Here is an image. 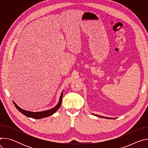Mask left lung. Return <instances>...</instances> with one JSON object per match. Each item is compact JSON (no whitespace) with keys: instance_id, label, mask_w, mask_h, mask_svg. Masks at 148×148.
Instances as JSON below:
<instances>
[{"instance_id":"8db88e82","label":"left lung","mask_w":148,"mask_h":148,"mask_svg":"<svg viewBox=\"0 0 148 148\" xmlns=\"http://www.w3.org/2000/svg\"><path fill=\"white\" fill-rule=\"evenodd\" d=\"M95 116H98V117H100V118H106V119H113L112 118H108V117H105V116H100V115H96V114H94Z\"/></svg>"}]
</instances>
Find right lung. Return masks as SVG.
Instances as JSON below:
<instances>
[{
	"label": "right lung",
	"mask_w": 148,
	"mask_h": 148,
	"mask_svg": "<svg viewBox=\"0 0 148 148\" xmlns=\"http://www.w3.org/2000/svg\"><path fill=\"white\" fill-rule=\"evenodd\" d=\"M62 94H63V91L62 92V93L61 94V96L60 97L59 102H58V104L56 105V106L54 107V108H53L52 109L47 110V111H41V112H36L27 111H26V110H24L22 108H20L14 102H13V103L14 105V106L16 107V108L21 113H22L25 116H26L27 117H29V118H34V119H41V118H45V117L49 116L51 115L52 114L55 113L58 110V108L61 106V102H62Z\"/></svg>",
	"instance_id": "1"
}]
</instances>
